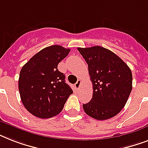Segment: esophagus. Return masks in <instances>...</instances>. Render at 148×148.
<instances>
[{"label": "esophagus", "instance_id": "obj_1", "mask_svg": "<svg viewBox=\"0 0 148 148\" xmlns=\"http://www.w3.org/2000/svg\"><path fill=\"white\" fill-rule=\"evenodd\" d=\"M81 80H78V81H77V83L74 84V87H75V88H76L77 90H78L79 88H80V87H81Z\"/></svg>", "mask_w": 148, "mask_h": 148}]
</instances>
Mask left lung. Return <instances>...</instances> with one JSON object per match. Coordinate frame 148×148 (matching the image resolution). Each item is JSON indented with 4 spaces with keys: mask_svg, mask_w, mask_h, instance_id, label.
Segmentation results:
<instances>
[{
    "mask_svg": "<svg viewBox=\"0 0 148 148\" xmlns=\"http://www.w3.org/2000/svg\"><path fill=\"white\" fill-rule=\"evenodd\" d=\"M88 64L93 97L83 104L90 117L103 121L114 117L126 104L132 90L130 67L114 52L104 47H78Z\"/></svg>",
    "mask_w": 148,
    "mask_h": 148,
    "instance_id": "obj_1",
    "label": "left lung"
}]
</instances>
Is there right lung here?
Wrapping results in <instances>:
<instances>
[{"mask_svg": "<svg viewBox=\"0 0 148 148\" xmlns=\"http://www.w3.org/2000/svg\"><path fill=\"white\" fill-rule=\"evenodd\" d=\"M70 49L60 45L45 47L21 70L18 81L20 96L27 110L39 118H51L63 110L73 90L65 83L64 74L58 64Z\"/></svg>", "mask_w": 148, "mask_h": 148, "instance_id": "right-lung-1", "label": "right lung"}]
</instances>
